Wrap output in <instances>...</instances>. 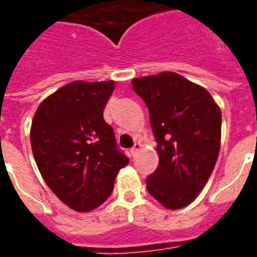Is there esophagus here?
Instances as JSON below:
<instances>
[{"label": "esophagus", "instance_id": "34e87169", "mask_svg": "<svg viewBox=\"0 0 257 257\" xmlns=\"http://www.w3.org/2000/svg\"><path fill=\"white\" fill-rule=\"evenodd\" d=\"M140 149H141V144H140V142H136L135 145H133V148L131 149V154H132L133 157H135V155L137 154V153H139Z\"/></svg>", "mask_w": 257, "mask_h": 257}]
</instances>
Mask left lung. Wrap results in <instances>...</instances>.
<instances>
[{
  "instance_id": "obj_1",
  "label": "left lung",
  "mask_w": 257,
  "mask_h": 257,
  "mask_svg": "<svg viewBox=\"0 0 257 257\" xmlns=\"http://www.w3.org/2000/svg\"><path fill=\"white\" fill-rule=\"evenodd\" d=\"M132 85L148 105L159 157L146 188L165 208H184L205 187L218 158L221 108L205 87L178 73L133 78Z\"/></svg>"
}]
</instances>
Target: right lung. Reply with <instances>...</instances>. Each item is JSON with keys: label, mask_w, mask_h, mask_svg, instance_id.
Listing matches in <instances>:
<instances>
[{"label": "right lung", "mask_w": 257, "mask_h": 257, "mask_svg": "<svg viewBox=\"0 0 257 257\" xmlns=\"http://www.w3.org/2000/svg\"><path fill=\"white\" fill-rule=\"evenodd\" d=\"M115 81H74L39 104L30 140L44 182L65 205L87 213L109 197L129 158L116 148L103 109Z\"/></svg>", "instance_id": "obj_1"}]
</instances>
